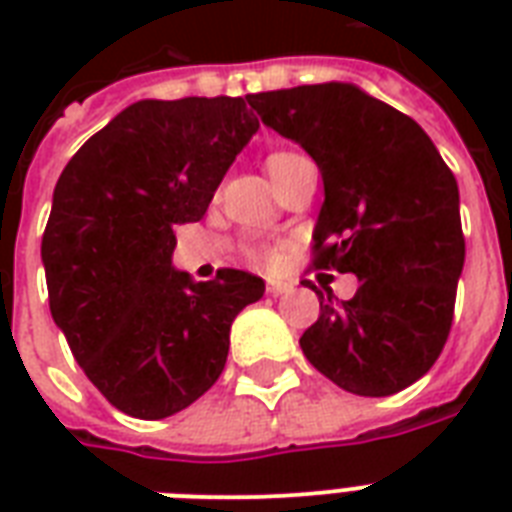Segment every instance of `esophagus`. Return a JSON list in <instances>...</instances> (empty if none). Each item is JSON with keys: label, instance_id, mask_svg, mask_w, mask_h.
I'll return each mask as SVG.
<instances>
[{"label": "esophagus", "instance_id": "obj_1", "mask_svg": "<svg viewBox=\"0 0 512 512\" xmlns=\"http://www.w3.org/2000/svg\"><path fill=\"white\" fill-rule=\"evenodd\" d=\"M268 295L273 297H281V295H289L292 289H295V284H289V281H276V279H268Z\"/></svg>", "mask_w": 512, "mask_h": 512}]
</instances>
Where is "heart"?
Here are the masks:
<instances>
[{
	"label": "heart",
	"mask_w": 512,
	"mask_h": 512,
	"mask_svg": "<svg viewBox=\"0 0 512 512\" xmlns=\"http://www.w3.org/2000/svg\"><path fill=\"white\" fill-rule=\"evenodd\" d=\"M297 154H271L268 156V172H276L284 162H289V159H295ZM257 260L265 265H271L276 263V255L273 252H257Z\"/></svg>",
	"instance_id": "heart-1"
}]
</instances>
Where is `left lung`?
I'll list each match as a JSON object with an SVG mask.
<instances>
[{"mask_svg": "<svg viewBox=\"0 0 512 512\" xmlns=\"http://www.w3.org/2000/svg\"><path fill=\"white\" fill-rule=\"evenodd\" d=\"M247 100L265 127L319 164L313 265L358 279L350 300L335 303L329 287L327 300L316 292L321 313L300 337L305 358L356 396L409 388L444 350L465 265L452 170L420 124L356 84H303Z\"/></svg>", "mask_w": 512, "mask_h": 512, "instance_id": "8db88e82", "label": "left lung"}]
</instances>
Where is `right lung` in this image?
<instances>
[{
	"mask_svg": "<svg viewBox=\"0 0 512 512\" xmlns=\"http://www.w3.org/2000/svg\"><path fill=\"white\" fill-rule=\"evenodd\" d=\"M244 98L138 100L60 172L42 236L50 313L90 382L140 420L191 406L220 377L231 324L265 292L247 271L193 281L172 265L249 138Z\"/></svg>",
	"mask_w": 512,
	"mask_h": 512,
	"instance_id": "right-lung-1",
	"label": "right lung"
}]
</instances>
